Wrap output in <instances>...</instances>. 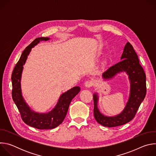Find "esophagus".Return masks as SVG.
I'll return each mask as SVG.
<instances>
[{
  "label": "esophagus",
  "instance_id": "34e87169",
  "mask_svg": "<svg viewBox=\"0 0 156 156\" xmlns=\"http://www.w3.org/2000/svg\"><path fill=\"white\" fill-rule=\"evenodd\" d=\"M84 85L86 87H92L93 85H94V81L93 80H87L85 83H84Z\"/></svg>",
  "mask_w": 156,
  "mask_h": 156
}]
</instances>
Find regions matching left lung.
<instances>
[{
  "instance_id": "8db88e82",
  "label": "left lung",
  "mask_w": 156,
  "mask_h": 156,
  "mask_svg": "<svg viewBox=\"0 0 156 156\" xmlns=\"http://www.w3.org/2000/svg\"><path fill=\"white\" fill-rule=\"evenodd\" d=\"M122 60L115 64L103 73L105 79L112 78L118 73L125 72L130 80L131 90L128 103L123 112L115 117H106L98 108V96L94 94V116L96 120L106 127H115L124 125L135 117L146 94V74L140 63L138 57L131 44L128 42L121 57Z\"/></svg>"
}]
</instances>
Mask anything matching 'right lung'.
Instances as JSON below:
<instances>
[{"label":"right lung","instance_id":"right-lung-1","mask_svg":"<svg viewBox=\"0 0 156 156\" xmlns=\"http://www.w3.org/2000/svg\"><path fill=\"white\" fill-rule=\"evenodd\" d=\"M49 37L36 38L22 52L21 55L15 66L12 75V99L16 104L21 119L29 126L39 129H52L58 126L63 121L69 107L73 98L80 92V87H74L61 95L55 107L47 114H39L32 111L22 97L20 80L23 65L31 48L41 41H48Z\"/></svg>","mask_w":156,"mask_h":156}]
</instances>
